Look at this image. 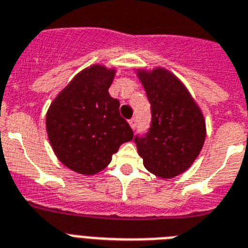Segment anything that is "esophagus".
Segmentation results:
<instances>
[{
    "instance_id": "obj_1",
    "label": "esophagus",
    "mask_w": 248,
    "mask_h": 248,
    "mask_svg": "<svg viewBox=\"0 0 248 248\" xmlns=\"http://www.w3.org/2000/svg\"><path fill=\"white\" fill-rule=\"evenodd\" d=\"M128 122H130L131 127H132L135 130V127H136V124H138V120H136V117H132L130 121H128Z\"/></svg>"
}]
</instances>
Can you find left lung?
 Masks as SVG:
<instances>
[{"instance_id": "left-lung-1", "label": "left lung", "mask_w": 248, "mask_h": 248, "mask_svg": "<svg viewBox=\"0 0 248 248\" xmlns=\"http://www.w3.org/2000/svg\"><path fill=\"white\" fill-rule=\"evenodd\" d=\"M152 121L144 135L134 139L149 172L172 178L185 172L205 141V121L182 82L164 68L140 71Z\"/></svg>"}]
</instances>
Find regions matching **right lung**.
<instances>
[{"label": "right lung", "instance_id": "obj_1", "mask_svg": "<svg viewBox=\"0 0 248 248\" xmlns=\"http://www.w3.org/2000/svg\"><path fill=\"white\" fill-rule=\"evenodd\" d=\"M113 70L85 68L62 90L47 113V132L57 158L81 174L106 168L134 131L120 114V102L109 95Z\"/></svg>", "mask_w": 248, "mask_h": 248}]
</instances>
